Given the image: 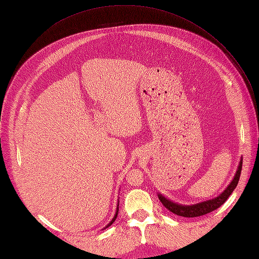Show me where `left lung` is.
<instances>
[{
	"label": "left lung",
	"instance_id": "1",
	"mask_svg": "<svg viewBox=\"0 0 259 259\" xmlns=\"http://www.w3.org/2000/svg\"><path fill=\"white\" fill-rule=\"evenodd\" d=\"M241 168H242V159H240L239 166H238V169L236 171V174L234 176L233 181L231 182V184L228 186V188L225 190V191L221 195H219L213 199H210V200H207V201H202V202L196 203V205H192V206H183V205H179V203H175V202L167 199L161 194H158V198L161 201L162 205H164L165 208H167L170 212H172L176 215H179V216L197 217V216L208 214V213H210V212H212L216 209H219L221 206H223L224 203L226 202V200L229 198V196L232 194V192L234 191V189L236 188V186L239 182Z\"/></svg>",
	"mask_w": 259,
	"mask_h": 259
}]
</instances>
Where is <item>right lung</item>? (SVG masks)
<instances>
[{
  "instance_id": "add662e5",
  "label": "right lung",
  "mask_w": 259,
  "mask_h": 259,
  "mask_svg": "<svg viewBox=\"0 0 259 259\" xmlns=\"http://www.w3.org/2000/svg\"><path fill=\"white\" fill-rule=\"evenodd\" d=\"M117 213H118V207H117V209H116V213H115V215H114V217H113V220H112V221H111L110 223H109V224L107 225V227H106V228H108L109 226H111V225L113 224V222H114V221L116 220V216H117Z\"/></svg>"
}]
</instances>
